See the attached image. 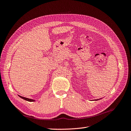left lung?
Instances as JSON below:
<instances>
[{"mask_svg": "<svg viewBox=\"0 0 131 131\" xmlns=\"http://www.w3.org/2000/svg\"><path fill=\"white\" fill-rule=\"evenodd\" d=\"M97 100H94V101H97Z\"/></svg>", "mask_w": 131, "mask_h": 131, "instance_id": "left-lung-1", "label": "left lung"}]
</instances>
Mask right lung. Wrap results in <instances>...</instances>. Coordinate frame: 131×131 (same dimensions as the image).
Segmentation results:
<instances>
[{"label": "right lung", "mask_w": 131, "mask_h": 131, "mask_svg": "<svg viewBox=\"0 0 131 131\" xmlns=\"http://www.w3.org/2000/svg\"><path fill=\"white\" fill-rule=\"evenodd\" d=\"M18 96H19V97H21V98L23 99V100H25L27 101H28V102H34V101H35V100H31V99H29V98H26V97H22V96H19V95H18Z\"/></svg>", "instance_id": "right-lung-1"}]
</instances>
